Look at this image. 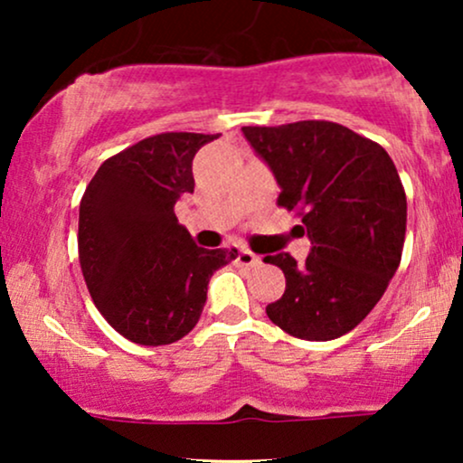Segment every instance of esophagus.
Returning a JSON list of instances; mask_svg holds the SVG:
<instances>
[{"mask_svg": "<svg viewBox=\"0 0 463 463\" xmlns=\"http://www.w3.org/2000/svg\"><path fill=\"white\" fill-rule=\"evenodd\" d=\"M237 263L241 265V268H259V265H261V257H257V254L250 252V250L241 248L237 254Z\"/></svg>", "mask_w": 463, "mask_h": 463, "instance_id": "34e87169", "label": "esophagus"}]
</instances>
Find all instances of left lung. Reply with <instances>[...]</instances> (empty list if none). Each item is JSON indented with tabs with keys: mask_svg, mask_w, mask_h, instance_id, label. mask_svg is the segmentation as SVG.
I'll return each instance as SVG.
<instances>
[{
	"mask_svg": "<svg viewBox=\"0 0 463 463\" xmlns=\"http://www.w3.org/2000/svg\"><path fill=\"white\" fill-rule=\"evenodd\" d=\"M243 135L280 184L276 204L300 217L296 232L311 241L305 263L289 252L263 259L287 280L265 313L294 337H342L401 265L407 198L396 165L376 141L326 119L243 126Z\"/></svg>",
	"mask_w": 463,
	"mask_h": 463,
	"instance_id": "obj_1",
	"label": "left lung"
}]
</instances>
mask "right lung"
I'll list each match as a JSON object with an SVG mask.
<instances>
[{"label":"right lung","instance_id":"right-lung-1","mask_svg":"<svg viewBox=\"0 0 463 463\" xmlns=\"http://www.w3.org/2000/svg\"><path fill=\"white\" fill-rule=\"evenodd\" d=\"M220 135L161 132L106 158L80 200L78 259L104 320L141 346L178 342L237 250L195 246L174 204L194 194L195 152Z\"/></svg>","mask_w":463,"mask_h":463}]
</instances>
